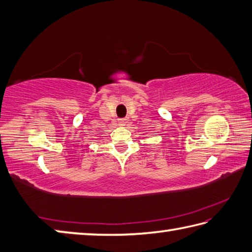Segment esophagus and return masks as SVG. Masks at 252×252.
I'll return each instance as SVG.
<instances>
[{"label": "esophagus", "mask_w": 252, "mask_h": 252, "mask_svg": "<svg viewBox=\"0 0 252 252\" xmlns=\"http://www.w3.org/2000/svg\"><path fill=\"white\" fill-rule=\"evenodd\" d=\"M126 123H127V119H126V118H125V119H120V120H119V125H120V126H125V125H126Z\"/></svg>", "instance_id": "esophagus-1"}]
</instances>
